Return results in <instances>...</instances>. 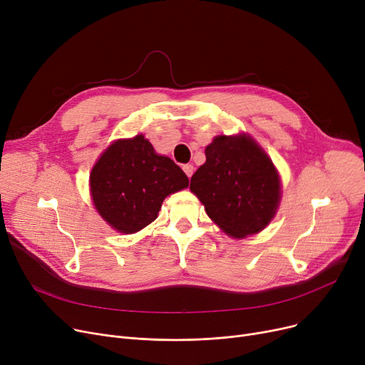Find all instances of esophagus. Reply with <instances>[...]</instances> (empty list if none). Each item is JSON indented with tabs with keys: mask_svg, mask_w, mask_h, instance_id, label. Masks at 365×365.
<instances>
[{
	"mask_svg": "<svg viewBox=\"0 0 365 365\" xmlns=\"http://www.w3.org/2000/svg\"><path fill=\"white\" fill-rule=\"evenodd\" d=\"M194 170H195V168H194L192 164H185V165H183V171L186 173L187 178H190V176L194 175Z\"/></svg>",
	"mask_w": 365,
	"mask_h": 365,
	"instance_id": "obj_1",
	"label": "esophagus"
}]
</instances>
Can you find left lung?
Masks as SVG:
<instances>
[{
	"label": "left lung",
	"mask_w": 365,
	"mask_h": 365,
	"mask_svg": "<svg viewBox=\"0 0 365 365\" xmlns=\"http://www.w3.org/2000/svg\"><path fill=\"white\" fill-rule=\"evenodd\" d=\"M205 158L189 187L208 217L234 238L269 225L281 200V182L266 152L247 134L217 136L205 148Z\"/></svg>",
	"instance_id": "obj_1"
}]
</instances>
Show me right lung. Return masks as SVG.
<instances>
[{
	"label": "right lung",
	"instance_id": "1",
	"mask_svg": "<svg viewBox=\"0 0 365 365\" xmlns=\"http://www.w3.org/2000/svg\"><path fill=\"white\" fill-rule=\"evenodd\" d=\"M187 185L183 170L155 153L143 134L115 140L90 173L96 210L121 234H134L155 220L164 198Z\"/></svg>",
	"mask_w": 365,
	"mask_h": 365
}]
</instances>
